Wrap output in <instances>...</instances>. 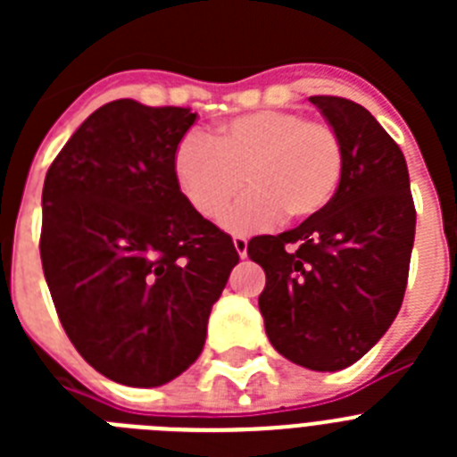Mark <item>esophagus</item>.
I'll use <instances>...</instances> for the list:
<instances>
[{
	"mask_svg": "<svg viewBox=\"0 0 457 457\" xmlns=\"http://www.w3.org/2000/svg\"><path fill=\"white\" fill-rule=\"evenodd\" d=\"M233 245H236L237 256H240V258H247V240H245V237L236 236V237H233Z\"/></svg>",
	"mask_w": 457,
	"mask_h": 457,
	"instance_id": "34e87169",
	"label": "esophagus"
}]
</instances>
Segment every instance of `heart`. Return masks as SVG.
Masks as SVG:
<instances>
[{"mask_svg": "<svg viewBox=\"0 0 457 457\" xmlns=\"http://www.w3.org/2000/svg\"><path fill=\"white\" fill-rule=\"evenodd\" d=\"M343 146L337 132L318 120L281 109H263L226 120L212 141L183 137L173 153V176L199 215L217 220L245 183L252 192L226 215L233 233H252L318 215L337 192Z\"/></svg>", "mask_w": 457, "mask_h": 457, "instance_id": "heart-1", "label": "heart"}]
</instances>
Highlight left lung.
<instances>
[{
	"label": "left lung",
	"instance_id": "obj_1",
	"mask_svg": "<svg viewBox=\"0 0 457 457\" xmlns=\"http://www.w3.org/2000/svg\"><path fill=\"white\" fill-rule=\"evenodd\" d=\"M343 146L332 201L293 231L252 237L265 270L258 297L278 354L311 370H341L385 337L403 304L417 210L405 157L369 109L311 96Z\"/></svg>",
	"mask_w": 457,
	"mask_h": 457
}]
</instances>
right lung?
<instances>
[{"instance_id":"1","label":"right lung","mask_w":457,"mask_h":457,"mask_svg":"<svg viewBox=\"0 0 457 457\" xmlns=\"http://www.w3.org/2000/svg\"><path fill=\"white\" fill-rule=\"evenodd\" d=\"M194 120L185 107L114 100L47 169V288L72 345L119 385H167L196 361L210 309L240 261L231 236L189 205L173 176Z\"/></svg>"}]
</instances>
